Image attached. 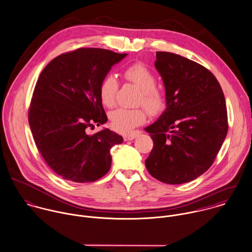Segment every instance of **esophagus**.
<instances>
[{"instance_id":"34e87169","label":"esophagus","mask_w":252,"mask_h":252,"mask_svg":"<svg viewBox=\"0 0 252 252\" xmlns=\"http://www.w3.org/2000/svg\"><path fill=\"white\" fill-rule=\"evenodd\" d=\"M139 135V131H132L130 133L125 134L124 135V139L125 141H129V140H133L135 137H137Z\"/></svg>"}]
</instances>
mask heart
<instances>
[{"instance_id":"b5f03b06","label":"heart","mask_w":252,"mask_h":252,"mask_svg":"<svg viewBox=\"0 0 252 252\" xmlns=\"http://www.w3.org/2000/svg\"><path fill=\"white\" fill-rule=\"evenodd\" d=\"M126 80L134 84L141 91L140 103H142L152 115L158 114L165 106L164 94L156 88L155 75L142 63H135L128 67L125 73ZM119 83L112 74L106 75L99 86V97L106 107L115 104ZM147 113L144 109L119 108L110 113V121L114 129L120 132H129L146 121Z\"/></svg>"}]
</instances>
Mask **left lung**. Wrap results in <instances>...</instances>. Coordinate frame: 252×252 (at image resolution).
Segmentation results:
<instances>
[{"mask_svg": "<svg viewBox=\"0 0 252 252\" xmlns=\"http://www.w3.org/2000/svg\"><path fill=\"white\" fill-rule=\"evenodd\" d=\"M166 108L145 127L154 147L145 164L166 184L190 182L212 164L228 131L225 97L214 75L181 55L156 52Z\"/></svg>", "mask_w": 252, "mask_h": 252, "instance_id": "8db88e82", "label": "left lung"}]
</instances>
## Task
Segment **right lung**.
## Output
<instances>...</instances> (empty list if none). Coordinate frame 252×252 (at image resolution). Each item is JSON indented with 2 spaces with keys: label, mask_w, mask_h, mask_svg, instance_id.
Masks as SVG:
<instances>
[{
  "label": "right lung",
  "mask_w": 252,
  "mask_h": 252,
  "mask_svg": "<svg viewBox=\"0 0 252 252\" xmlns=\"http://www.w3.org/2000/svg\"><path fill=\"white\" fill-rule=\"evenodd\" d=\"M126 55L79 49L55 57L42 71L29 109V125L38 150L63 179L94 182L110 170V150L123 143V137L108 128L91 136L87 128L107 122L99 86L112 66Z\"/></svg>",
  "instance_id": "right-lung-1"
}]
</instances>
